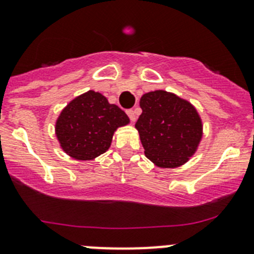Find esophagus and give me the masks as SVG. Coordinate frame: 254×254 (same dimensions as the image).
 Wrapping results in <instances>:
<instances>
[{"instance_id": "esophagus-1", "label": "esophagus", "mask_w": 254, "mask_h": 254, "mask_svg": "<svg viewBox=\"0 0 254 254\" xmlns=\"http://www.w3.org/2000/svg\"><path fill=\"white\" fill-rule=\"evenodd\" d=\"M127 116H129L130 120H131V123L135 122V119H136L135 111L132 110V109H129V110H127Z\"/></svg>"}]
</instances>
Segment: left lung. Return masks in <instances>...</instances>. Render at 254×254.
Wrapping results in <instances>:
<instances>
[{
  "label": "left lung",
  "mask_w": 254,
  "mask_h": 254,
  "mask_svg": "<svg viewBox=\"0 0 254 254\" xmlns=\"http://www.w3.org/2000/svg\"><path fill=\"white\" fill-rule=\"evenodd\" d=\"M135 127L144 154L161 168L181 167L195 154L202 138V122L191 102L163 90L141 96Z\"/></svg>",
  "instance_id": "left-lung-1"
}]
</instances>
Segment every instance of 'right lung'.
Instances as JSON below:
<instances>
[{
	"instance_id": "add662e5",
	"label": "right lung",
	"mask_w": 254,
	"mask_h": 254,
	"mask_svg": "<svg viewBox=\"0 0 254 254\" xmlns=\"http://www.w3.org/2000/svg\"><path fill=\"white\" fill-rule=\"evenodd\" d=\"M129 123L120 107L90 90L61 111L56 122V136L63 152L73 159L92 161L110 148L116 129Z\"/></svg>"
}]
</instances>
